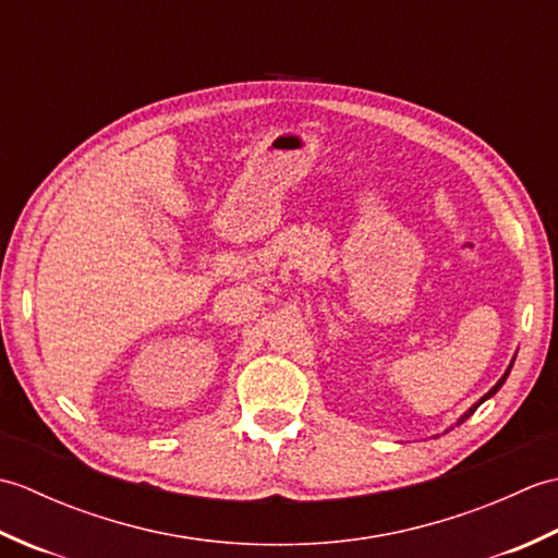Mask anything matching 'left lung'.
<instances>
[{"mask_svg":"<svg viewBox=\"0 0 558 558\" xmlns=\"http://www.w3.org/2000/svg\"><path fill=\"white\" fill-rule=\"evenodd\" d=\"M511 366H513V362H511ZM511 366H508V369H506V374H504V376L499 378V384H496V386H494V388L489 390V393H487V396H482V398H480V402H475V405H472V408H470V410H468L465 414H462V417H460V420L456 422V426H458V424H462V422H465V420L470 417V414H472V412H475V410H477V408L482 405V402H484V400H487V398H492V396L496 393V390H499V388L504 386V381H506V378H508V374H511Z\"/></svg>","mask_w":558,"mask_h":558,"instance_id":"left-lung-1","label":"left lung"}]
</instances>
